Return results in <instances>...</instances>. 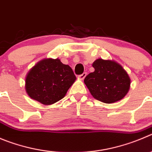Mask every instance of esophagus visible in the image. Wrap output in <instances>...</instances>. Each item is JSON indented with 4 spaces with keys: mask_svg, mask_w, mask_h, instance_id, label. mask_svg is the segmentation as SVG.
Instances as JSON below:
<instances>
[{
    "mask_svg": "<svg viewBox=\"0 0 152 152\" xmlns=\"http://www.w3.org/2000/svg\"><path fill=\"white\" fill-rule=\"evenodd\" d=\"M86 76H87V73H83V74L79 75V79H82V80H83V79H84L85 78H86Z\"/></svg>",
    "mask_w": 152,
    "mask_h": 152,
    "instance_id": "1",
    "label": "esophagus"
}]
</instances>
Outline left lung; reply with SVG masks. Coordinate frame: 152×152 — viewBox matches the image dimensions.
<instances>
[{
  "instance_id": "8db88e82",
  "label": "left lung",
  "mask_w": 152,
  "mask_h": 152,
  "mask_svg": "<svg viewBox=\"0 0 152 152\" xmlns=\"http://www.w3.org/2000/svg\"><path fill=\"white\" fill-rule=\"evenodd\" d=\"M92 66L94 71L86 76L84 83L96 100L113 103L125 97L130 79L121 65L114 61L99 58Z\"/></svg>"
}]
</instances>
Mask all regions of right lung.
Returning <instances> with one entry per match:
<instances>
[{"label":"right lung","mask_w":152,"mask_h":152,"mask_svg":"<svg viewBox=\"0 0 152 152\" xmlns=\"http://www.w3.org/2000/svg\"><path fill=\"white\" fill-rule=\"evenodd\" d=\"M76 79L73 69L60 59L46 58L27 74L25 90L30 97L44 105L61 100Z\"/></svg>","instance_id":"obj_1"}]
</instances>
